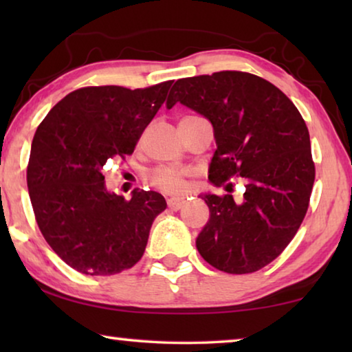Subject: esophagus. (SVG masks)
Here are the masks:
<instances>
[{"mask_svg": "<svg viewBox=\"0 0 352 352\" xmlns=\"http://www.w3.org/2000/svg\"><path fill=\"white\" fill-rule=\"evenodd\" d=\"M184 205V199L183 197H170L168 199V206L170 208V210H180V208Z\"/></svg>", "mask_w": 352, "mask_h": 352, "instance_id": "obj_1", "label": "esophagus"}]
</instances>
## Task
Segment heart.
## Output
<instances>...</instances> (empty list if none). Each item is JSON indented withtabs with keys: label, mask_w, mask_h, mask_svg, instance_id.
<instances>
[{
	"label": "heart",
	"mask_w": 352,
	"mask_h": 352,
	"mask_svg": "<svg viewBox=\"0 0 352 352\" xmlns=\"http://www.w3.org/2000/svg\"><path fill=\"white\" fill-rule=\"evenodd\" d=\"M147 182L163 192L177 194L186 189V172L169 168V166H160L147 174Z\"/></svg>",
	"instance_id": "b5f03b06"
}]
</instances>
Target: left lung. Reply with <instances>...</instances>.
Listing matches in <instances>:
<instances>
[{"mask_svg":"<svg viewBox=\"0 0 352 352\" xmlns=\"http://www.w3.org/2000/svg\"><path fill=\"white\" fill-rule=\"evenodd\" d=\"M177 102L212 124L211 183L247 182L241 204L230 194L201 197L211 216L199 253L220 272H258L284 252L307 212L315 164L305 119L279 88L243 71L178 79L166 105Z\"/></svg>","mask_w":352,"mask_h":352,"instance_id":"left-lung-1","label":"left lung"}]
</instances>
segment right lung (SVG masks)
<instances>
[{"label": "right lung", "mask_w": 352, "mask_h": 352, "mask_svg": "<svg viewBox=\"0 0 352 352\" xmlns=\"http://www.w3.org/2000/svg\"><path fill=\"white\" fill-rule=\"evenodd\" d=\"M170 85L79 88L52 107L35 132L26 175L35 220L74 270L116 275L144 254L166 200L155 190L135 189L129 200L107 192L102 168L133 153Z\"/></svg>", "instance_id": "obj_1"}]
</instances>
